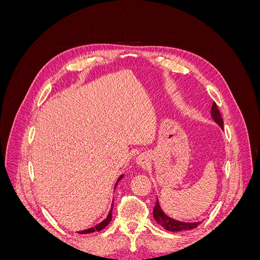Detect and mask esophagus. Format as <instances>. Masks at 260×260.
<instances>
[{
	"label": "esophagus",
	"mask_w": 260,
	"mask_h": 260,
	"mask_svg": "<svg viewBox=\"0 0 260 260\" xmlns=\"http://www.w3.org/2000/svg\"><path fill=\"white\" fill-rule=\"evenodd\" d=\"M137 164L139 165V166H142V167L146 166V165L148 164V158H147V156H146L145 154H141V155H139V156L137 157Z\"/></svg>",
	"instance_id": "esophagus-1"
}]
</instances>
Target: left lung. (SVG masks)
I'll return each mask as SVG.
<instances>
[{"label":"left lung","instance_id":"obj_1","mask_svg":"<svg viewBox=\"0 0 260 260\" xmlns=\"http://www.w3.org/2000/svg\"><path fill=\"white\" fill-rule=\"evenodd\" d=\"M211 117H212V119H214L220 125V127L223 129L222 117H221V114H220L218 106L215 102L211 107ZM153 216H154V219L157 221V223L160 224L161 226L165 228V229L168 231H171V232H177V231H182V230H192L201 223V222H182V221H178V220H175V219L168 217L161 210L158 200H156V205L154 207Z\"/></svg>","mask_w":260,"mask_h":260}]
</instances>
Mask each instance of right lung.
I'll return each instance as SVG.
<instances>
[{
  "label": "right lung",
  "instance_id": "obj_1",
  "mask_svg": "<svg viewBox=\"0 0 260 260\" xmlns=\"http://www.w3.org/2000/svg\"><path fill=\"white\" fill-rule=\"evenodd\" d=\"M123 178V175L122 176H120L119 177V179L117 180V183L119 182V181L121 180ZM117 183H116V185H117ZM116 187V186H115ZM113 205H114V202H113ZM112 211H113V207L111 208V210H109V214H108V216L106 217V219L105 220H103V221H102L101 223H99L98 225H95V226H93V228H90V229H86V230H83V231H80L79 233H81V234H86V233H92V232H95V231H101V230H103L104 228L111 222V220H112Z\"/></svg>",
  "mask_w": 260,
  "mask_h": 260
}]
</instances>
